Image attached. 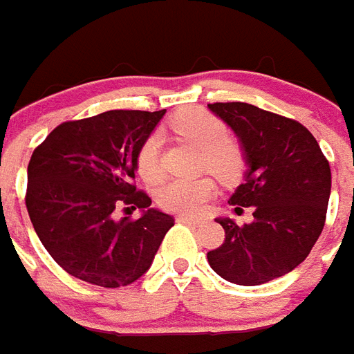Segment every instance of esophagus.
I'll use <instances>...</instances> for the list:
<instances>
[{
	"label": "esophagus",
	"mask_w": 354,
	"mask_h": 354,
	"mask_svg": "<svg viewBox=\"0 0 354 354\" xmlns=\"http://www.w3.org/2000/svg\"><path fill=\"white\" fill-rule=\"evenodd\" d=\"M178 221L185 222V224H200L202 218H198V216H191V215H180L178 216Z\"/></svg>",
	"instance_id": "esophagus-1"
}]
</instances>
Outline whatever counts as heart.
Returning a JSON list of instances; mask_svg holds the SVG:
<instances>
[{
    "mask_svg": "<svg viewBox=\"0 0 354 354\" xmlns=\"http://www.w3.org/2000/svg\"><path fill=\"white\" fill-rule=\"evenodd\" d=\"M169 127L174 133L194 147L202 149L204 165L224 182H232L242 169V152L239 145L226 138V127L213 113L202 108H185L171 119ZM161 138L158 132L147 136L138 150L136 167L147 180L154 182L161 176ZM215 193L209 178H169L158 189L161 207L178 213H196Z\"/></svg>",
    "mask_w": 354,
    "mask_h": 354,
    "instance_id": "heart-1",
    "label": "heart"
}]
</instances>
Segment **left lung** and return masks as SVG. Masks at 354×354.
Instances as JSON below:
<instances>
[{"label": "left lung", "instance_id": "left-lung-1", "mask_svg": "<svg viewBox=\"0 0 354 354\" xmlns=\"http://www.w3.org/2000/svg\"><path fill=\"white\" fill-rule=\"evenodd\" d=\"M241 145L244 182L230 196L235 211L253 207V221L239 226L215 218L226 232L207 253L222 279L242 286L264 285L299 266L324 230L330 196V167L318 141L292 119L248 102L207 104Z\"/></svg>", "mask_w": 354, "mask_h": 354}]
</instances>
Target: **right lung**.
<instances>
[{
    "instance_id": "right-lung-1",
    "label": "right lung",
    "mask_w": 354,
    "mask_h": 354,
    "mask_svg": "<svg viewBox=\"0 0 354 354\" xmlns=\"http://www.w3.org/2000/svg\"><path fill=\"white\" fill-rule=\"evenodd\" d=\"M163 115L165 110H112L62 122L30 156V222L49 255L77 279L104 288L138 281L174 226L132 185L139 147ZM119 203L138 205L142 216L118 221Z\"/></svg>"
}]
</instances>
